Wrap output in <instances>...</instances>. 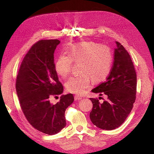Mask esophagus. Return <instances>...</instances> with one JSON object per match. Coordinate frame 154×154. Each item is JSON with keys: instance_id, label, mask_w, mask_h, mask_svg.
Masks as SVG:
<instances>
[{"instance_id": "obj_1", "label": "esophagus", "mask_w": 154, "mask_h": 154, "mask_svg": "<svg viewBox=\"0 0 154 154\" xmlns=\"http://www.w3.org/2000/svg\"><path fill=\"white\" fill-rule=\"evenodd\" d=\"M82 99V97L80 96H78V95L74 96V100H80Z\"/></svg>"}]
</instances>
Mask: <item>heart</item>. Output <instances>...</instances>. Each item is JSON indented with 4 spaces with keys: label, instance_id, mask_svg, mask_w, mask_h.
I'll return each mask as SVG.
<instances>
[{
    "label": "heart",
    "instance_id": "obj_1",
    "mask_svg": "<svg viewBox=\"0 0 154 154\" xmlns=\"http://www.w3.org/2000/svg\"><path fill=\"white\" fill-rule=\"evenodd\" d=\"M113 54L109 46L94 42H83L74 45L69 54H60L54 67L58 75L66 77L71 72L73 62L82 63L80 76H71L66 83L68 92L82 94L91 85L104 81L111 71Z\"/></svg>",
    "mask_w": 154,
    "mask_h": 154
}]
</instances>
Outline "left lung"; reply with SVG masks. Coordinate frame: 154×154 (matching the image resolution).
I'll list each match as a JSON object with an SVG mask.
<instances>
[{"label":"left lung","instance_id":"1","mask_svg":"<svg viewBox=\"0 0 154 154\" xmlns=\"http://www.w3.org/2000/svg\"><path fill=\"white\" fill-rule=\"evenodd\" d=\"M116 44L109 75L92 90L101 96L105 94L107 99L100 103L97 98H90L93 104L90 113L92 123L107 130L117 128L125 122L136 98L137 75L132 60L122 44L118 42Z\"/></svg>","mask_w":154,"mask_h":154}]
</instances>
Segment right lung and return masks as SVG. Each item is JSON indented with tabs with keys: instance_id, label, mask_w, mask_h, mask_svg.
<instances>
[{
	"instance_id": "right-lung-1",
	"label": "right lung",
	"mask_w": 154,
	"mask_h": 154,
	"mask_svg": "<svg viewBox=\"0 0 154 154\" xmlns=\"http://www.w3.org/2000/svg\"><path fill=\"white\" fill-rule=\"evenodd\" d=\"M57 39L40 40L31 46L21 63L16 91L21 109L28 122L40 132L58 133L66 126L65 112L74 101L72 94L62 95L56 104L51 97L61 94L63 87L58 80L54 53Z\"/></svg>"
}]
</instances>
